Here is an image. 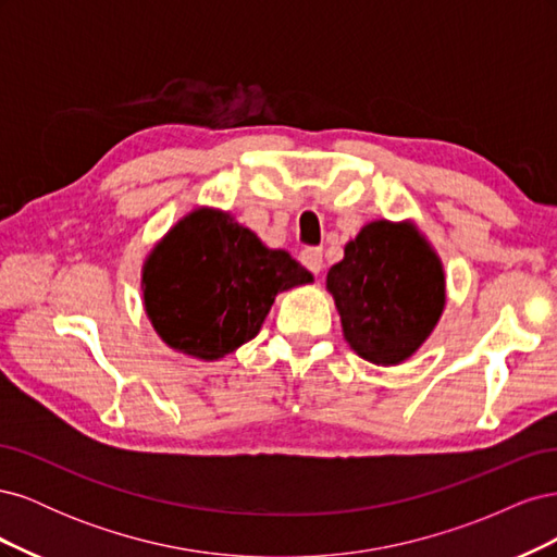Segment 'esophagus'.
<instances>
[{"mask_svg":"<svg viewBox=\"0 0 557 557\" xmlns=\"http://www.w3.org/2000/svg\"><path fill=\"white\" fill-rule=\"evenodd\" d=\"M299 260L305 264L311 274L323 272V250L320 248H305L299 252Z\"/></svg>","mask_w":557,"mask_h":557,"instance_id":"34e87169","label":"esophagus"}]
</instances>
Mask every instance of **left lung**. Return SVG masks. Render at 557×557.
Listing matches in <instances>:
<instances>
[{"label":"left lung","mask_w":557,"mask_h":557,"mask_svg":"<svg viewBox=\"0 0 557 557\" xmlns=\"http://www.w3.org/2000/svg\"><path fill=\"white\" fill-rule=\"evenodd\" d=\"M444 285L440 258L409 223L364 225L327 272L348 346L374 364L413 356L444 311Z\"/></svg>","instance_id":"1"}]
</instances>
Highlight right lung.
Returning <instances> with one entry per match:
<instances>
[{
  "label": "right lung",
  "instance_id": "obj_1",
  "mask_svg": "<svg viewBox=\"0 0 557 557\" xmlns=\"http://www.w3.org/2000/svg\"><path fill=\"white\" fill-rule=\"evenodd\" d=\"M313 276L285 250H269L227 213L199 209L144 264V305L164 344L218 360L250 342L274 297Z\"/></svg>",
  "mask_w": 557,
  "mask_h": 557
}]
</instances>
